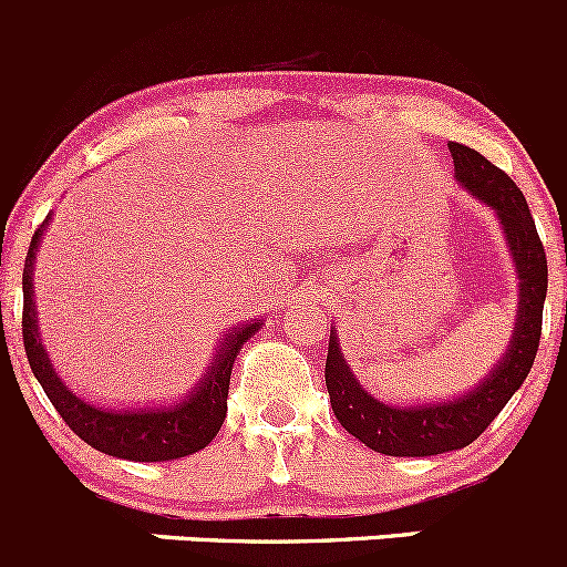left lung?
Wrapping results in <instances>:
<instances>
[{"instance_id": "obj_1", "label": "left lung", "mask_w": 567, "mask_h": 567, "mask_svg": "<svg viewBox=\"0 0 567 567\" xmlns=\"http://www.w3.org/2000/svg\"><path fill=\"white\" fill-rule=\"evenodd\" d=\"M450 154L455 162L457 184L466 187V193H472L480 204L491 206L502 223L518 278L515 330L502 361L485 374L480 385L455 400L419 402V405H391L369 394L344 361L336 330H330L328 361H324L330 405L341 427L380 455L430 457L472 444L502 413L509 396L520 389L540 344L548 267L524 193L480 151L463 143H450Z\"/></svg>"}]
</instances>
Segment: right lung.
<instances>
[{"instance_id": "obj_1", "label": "right lung", "mask_w": 567, "mask_h": 567, "mask_svg": "<svg viewBox=\"0 0 567 567\" xmlns=\"http://www.w3.org/2000/svg\"><path fill=\"white\" fill-rule=\"evenodd\" d=\"M52 215L43 220L35 237L30 243V254L24 261V350L30 358V369L43 385L47 396L63 422L80 435L85 444L104 455L121 457V461L134 463H162L178 461V457L195 455L212 444L223 427V419L228 411V383H231V369L237 361V352L243 350L250 336L259 333L265 322L250 319L248 324L228 328L223 333L220 347H217L212 367L206 369L204 378L198 380L193 391L184 400L173 405H145V408H101L87 402L76 391H71L58 374L54 363L49 361V352L43 347L41 333H38V311H35V284H32V270H35V256L41 248L43 231H47Z\"/></svg>"}]
</instances>
